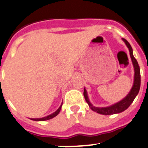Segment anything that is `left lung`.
I'll use <instances>...</instances> for the list:
<instances>
[{
    "label": "left lung",
    "mask_w": 148,
    "mask_h": 148,
    "mask_svg": "<svg viewBox=\"0 0 148 148\" xmlns=\"http://www.w3.org/2000/svg\"><path fill=\"white\" fill-rule=\"evenodd\" d=\"M123 41L125 42L126 46H127V48L129 49V51H130V55L131 60H132L133 65H134V71H135V74H134V86H133L132 88L130 90V91L129 92V94L126 96L125 98H124L122 100H121L120 102H117L116 104H114L113 106H109V107L106 108H97L93 106L90 102H89L88 98V94L86 92V90L84 88V92L83 95L85 99H86V102L88 104L89 107L90 108V109L95 112L98 113V114H103V115H112V114H119V113L122 112L124 110H125L129 106L131 105V103L133 102V101L134 100L135 97H136L139 91V89H140V85H141V75H140V68H139V64H138V62L136 60V58L134 57V54H133V49L131 46L130 45L128 42L125 39L122 38Z\"/></svg>",
    "instance_id": "left-lung-1"
}]
</instances>
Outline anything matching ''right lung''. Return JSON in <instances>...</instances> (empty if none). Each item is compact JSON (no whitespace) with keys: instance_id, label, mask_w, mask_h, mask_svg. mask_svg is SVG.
I'll use <instances>...</instances> for the list:
<instances>
[{"instance_id":"1","label":"right lung","mask_w":148,"mask_h":148,"mask_svg":"<svg viewBox=\"0 0 148 148\" xmlns=\"http://www.w3.org/2000/svg\"><path fill=\"white\" fill-rule=\"evenodd\" d=\"M61 107H62V105H61L60 107L58 110H56L55 112L53 113V114H50V115L47 116L43 117V118H40V119H32L34 121H45V120H49V119H52V118H54V116H56L59 114L60 111V110H61Z\"/></svg>"}]
</instances>
